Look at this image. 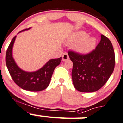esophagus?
Segmentation results:
<instances>
[{"label": "esophagus", "mask_w": 123, "mask_h": 123, "mask_svg": "<svg viewBox=\"0 0 123 123\" xmlns=\"http://www.w3.org/2000/svg\"><path fill=\"white\" fill-rule=\"evenodd\" d=\"M62 58L63 61H67V59H69L68 55V53H67V52H64V53H63Z\"/></svg>", "instance_id": "1"}]
</instances>
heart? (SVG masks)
<instances>
[{
  "instance_id": "1",
  "label": "heart",
  "mask_w": 123,
  "mask_h": 123,
  "mask_svg": "<svg viewBox=\"0 0 123 123\" xmlns=\"http://www.w3.org/2000/svg\"><path fill=\"white\" fill-rule=\"evenodd\" d=\"M88 35L83 31L72 34L68 40V44H76L75 49L81 53H88L93 49L96 45L94 38H87Z\"/></svg>"
}]
</instances>
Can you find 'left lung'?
<instances>
[{"label":"left lung","instance_id":"1","mask_svg":"<svg viewBox=\"0 0 123 123\" xmlns=\"http://www.w3.org/2000/svg\"><path fill=\"white\" fill-rule=\"evenodd\" d=\"M73 62L72 76L74 86L83 92H91L100 89L107 82L114 70L115 53L110 40L101 35L96 49L87 54L68 51Z\"/></svg>","mask_w":123,"mask_h":123}]
</instances>
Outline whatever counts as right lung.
Segmentation results:
<instances>
[{"mask_svg": "<svg viewBox=\"0 0 123 123\" xmlns=\"http://www.w3.org/2000/svg\"><path fill=\"white\" fill-rule=\"evenodd\" d=\"M29 29L22 30L20 32ZM15 38L16 36L13 38L6 53V64L11 76L14 82L25 90L30 91L44 90L49 85L53 71L60 64L62 58L50 59L38 71L34 72L23 71L17 66L12 55Z\"/></svg>", "mask_w": 123, "mask_h": 123, "instance_id": "right-lung-1", "label": "right lung"}]
</instances>
